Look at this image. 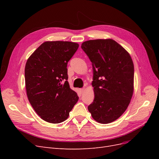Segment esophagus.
Masks as SVG:
<instances>
[{
    "label": "esophagus",
    "mask_w": 159,
    "mask_h": 159,
    "mask_svg": "<svg viewBox=\"0 0 159 159\" xmlns=\"http://www.w3.org/2000/svg\"><path fill=\"white\" fill-rule=\"evenodd\" d=\"M84 88H80L79 89V92L80 93H82L83 92H84Z\"/></svg>",
    "instance_id": "34e87169"
}]
</instances>
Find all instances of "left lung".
Instances as JSON below:
<instances>
[{
  "label": "left lung",
  "mask_w": 159,
  "mask_h": 159,
  "mask_svg": "<svg viewBox=\"0 0 159 159\" xmlns=\"http://www.w3.org/2000/svg\"><path fill=\"white\" fill-rule=\"evenodd\" d=\"M81 47L93 67L95 98L88 110L96 121L110 123L121 117L131 102L133 60L129 53L112 39L85 41Z\"/></svg>",
  "instance_id": "1"
}]
</instances>
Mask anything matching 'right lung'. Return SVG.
I'll use <instances>...</instances> for the list:
<instances>
[{"mask_svg":"<svg viewBox=\"0 0 159 159\" xmlns=\"http://www.w3.org/2000/svg\"><path fill=\"white\" fill-rule=\"evenodd\" d=\"M78 47L71 42H45L26 61L25 77L28 101L47 122L64 121L78 102V95L67 81V65Z\"/></svg>","mask_w":159,"mask_h":159,"instance_id":"add662e5","label":"right lung"}]
</instances>
